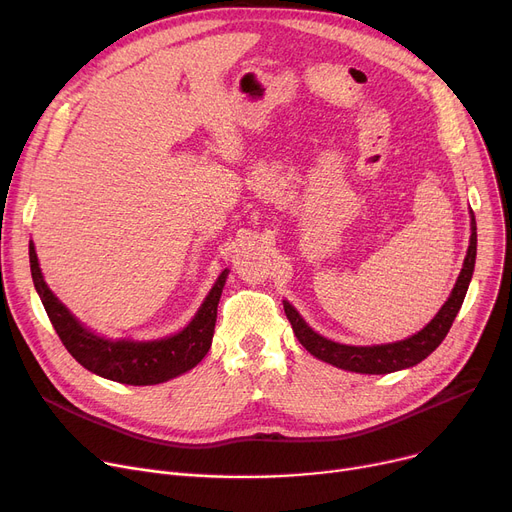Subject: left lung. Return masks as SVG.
Returning a JSON list of instances; mask_svg holds the SVG:
<instances>
[{
  "mask_svg": "<svg viewBox=\"0 0 512 512\" xmlns=\"http://www.w3.org/2000/svg\"><path fill=\"white\" fill-rule=\"evenodd\" d=\"M475 255H477V224H475V215L471 211V238H469L467 257L448 301L442 305L436 317L429 321L421 332L400 342L373 344V346L338 344L313 332L307 326V321L299 315V311L294 309L288 301H284V313L294 330V336L299 338V342L307 348V351L313 357L326 361L334 367L355 371V373H371V375L407 369L421 363L427 355H432L440 346V342L446 338L456 313H459L465 301V294H467V288L473 276V267H475Z\"/></svg>",
  "mask_w": 512,
  "mask_h": 512,
  "instance_id": "1",
  "label": "left lung"
}]
</instances>
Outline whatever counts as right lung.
<instances>
[{
	"mask_svg": "<svg viewBox=\"0 0 512 512\" xmlns=\"http://www.w3.org/2000/svg\"><path fill=\"white\" fill-rule=\"evenodd\" d=\"M29 259L31 276L51 326L56 328L68 353L91 373L120 384L153 386L193 369L207 355L228 270H224L220 278L215 280L193 321L182 332L159 340L137 342L107 340L87 330L45 284L33 240L29 245Z\"/></svg>",
	"mask_w": 512,
	"mask_h": 512,
	"instance_id": "obj_1",
	"label": "right lung"
}]
</instances>
